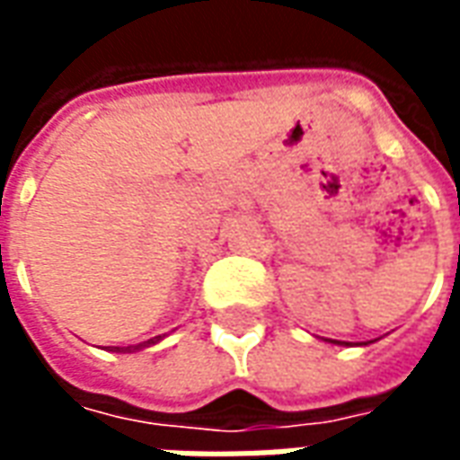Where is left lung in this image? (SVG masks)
Returning a JSON list of instances; mask_svg holds the SVG:
<instances>
[{"instance_id":"8db88e82","label":"left lung","mask_w":460,"mask_h":460,"mask_svg":"<svg viewBox=\"0 0 460 460\" xmlns=\"http://www.w3.org/2000/svg\"><path fill=\"white\" fill-rule=\"evenodd\" d=\"M342 345H347V342H342Z\"/></svg>"}]
</instances>
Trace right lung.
<instances>
[{"mask_svg":"<svg viewBox=\"0 0 460 460\" xmlns=\"http://www.w3.org/2000/svg\"><path fill=\"white\" fill-rule=\"evenodd\" d=\"M157 340H160V338H152V340H147V342H142V345H135V349H140V347L155 345ZM130 349H132V347H113V352H130Z\"/></svg>","mask_w":460,"mask_h":460,"instance_id":"1","label":"right lung"}]
</instances>
